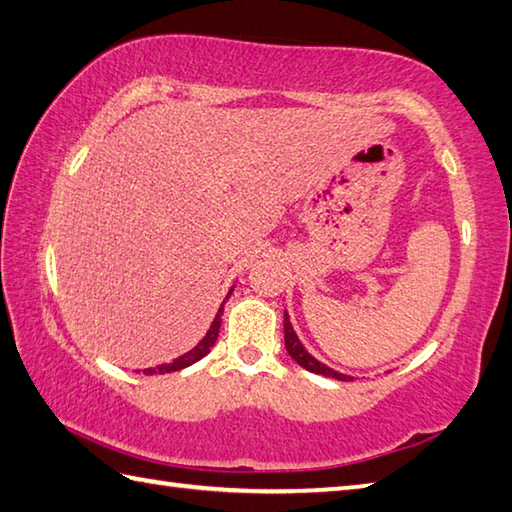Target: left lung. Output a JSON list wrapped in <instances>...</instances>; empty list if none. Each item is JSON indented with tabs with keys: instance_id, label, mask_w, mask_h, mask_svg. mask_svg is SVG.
<instances>
[{
	"instance_id": "left-lung-1",
	"label": "left lung",
	"mask_w": 512,
	"mask_h": 512,
	"mask_svg": "<svg viewBox=\"0 0 512 512\" xmlns=\"http://www.w3.org/2000/svg\"><path fill=\"white\" fill-rule=\"evenodd\" d=\"M284 339H286V350H288V354H290L292 358H295V361H297L303 369H308V372L328 376V378H336V380H354V376L336 372V369H332V367H328L325 363L317 361V358H314V356L306 350V347H303V343L299 341V336H297L295 328H292L290 314H288V312H284Z\"/></svg>"
}]
</instances>
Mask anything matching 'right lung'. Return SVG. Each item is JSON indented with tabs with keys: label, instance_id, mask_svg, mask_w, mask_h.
<instances>
[{
	"label": "right lung",
	"instance_id": "obj_1",
	"mask_svg": "<svg viewBox=\"0 0 512 512\" xmlns=\"http://www.w3.org/2000/svg\"><path fill=\"white\" fill-rule=\"evenodd\" d=\"M233 290H235V286L228 290V295H226V299L233 295ZM224 299V301H226ZM224 301H222V306H220V310H217V314H215V319H213V323H211V328L206 330V334H204V339L195 345V347H191V350L187 352V354H182V356H178V358H173L171 363H162V365H158V367H147V369H143V374H147V376H151V374H169V372H180V369H184V367H189V365H193V363H198L200 358H204L206 354L211 352V347L215 345V341H217V334H220V325H222V312H224Z\"/></svg>",
	"mask_w": 512,
	"mask_h": 512
}]
</instances>
